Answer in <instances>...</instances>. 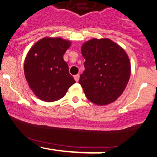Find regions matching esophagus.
<instances>
[{
    "label": "esophagus",
    "instance_id": "esophagus-1",
    "mask_svg": "<svg viewBox=\"0 0 157 157\" xmlns=\"http://www.w3.org/2000/svg\"><path fill=\"white\" fill-rule=\"evenodd\" d=\"M74 78H75V80L77 81V82H78L79 81V79H80V75H76L74 76Z\"/></svg>",
    "mask_w": 157,
    "mask_h": 157
}]
</instances>
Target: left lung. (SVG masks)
I'll use <instances>...</instances> for the list:
<instances>
[{
  "instance_id": "left-lung-1",
  "label": "left lung",
  "mask_w": 157,
  "mask_h": 157,
  "mask_svg": "<svg viewBox=\"0 0 157 157\" xmlns=\"http://www.w3.org/2000/svg\"><path fill=\"white\" fill-rule=\"evenodd\" d=\"M81 52L86 61L79 83L88 100L97 105L116 101L131 76L130 60L125 50L109 38H93L82 45Z\"/></svg>"
}]
</instances>
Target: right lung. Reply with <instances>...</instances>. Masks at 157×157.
Segmentation results:
<instances>
[{
  "label": "right lung",
  "instance_id": "right-lung-1",
  "mask_svg": "<svg viewBox=\"0 0 157 157\" xmlns=\"http://www.w3.org/2000/svg\"><path fill=\"white\" fill-rule=\"evenodd\" d=\"M71 45V41L61 37H44L27 53L23 66L25 77L40 100L57 101L76 82L63 60V55Z\"/></svg>",
  "mask_w": 157,
  "mask_h": 157
}]
</instances>
